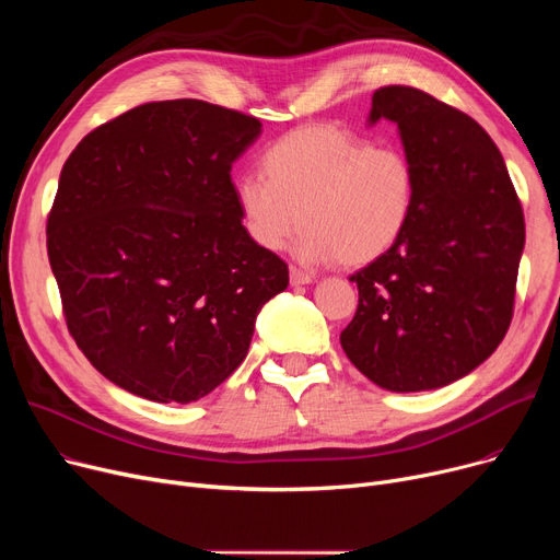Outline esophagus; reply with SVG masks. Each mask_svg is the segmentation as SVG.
<instances>
[{
	"instance_id": "obj_1",
	"label": "esophagus",
	"mask_w": 560,
	"mask_h": 560,
	"mask_svg": "<svg viewBox=\"0 0 560 560\" xmlns=\"http://www.w3.org/2000/svg\"><path fill=\"white\" fill-rule=\"evenodd\" d=\"M313 283V277L298 270V268H290V285H308Z\"/></svg>"
}]
</instances>
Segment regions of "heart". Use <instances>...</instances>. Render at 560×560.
<instances>
[{
	"instance_id": "obj_1",
	"label": "heart",
	"mask_w": 560,
	"mask_h": 560,
	"mask_svg": "<svg viewBox=\"0 0 560 560\" xmlns=\"http://www.w3.org/2000/svg\"><path fill=\"white\" fill-rule=\"evenodd\" d=\"M260 174L233 186L245 233L277 252L306 222L292 247L306 265H368L401 241L413 215L418 176L410 159L399 147H374L334 125L275 140L260 156Z\"/></svg>"
}]
</instances>
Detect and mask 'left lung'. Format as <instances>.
Here are the masks:
<instances>
[{
  "mask_svg": "<svg viewBox=\"0 0 560 560\" xmlns=\"http://www.w3.org/2000/svg\"><path fill=\"white\" fill-rule=\"evenodd\" d=\"M397 125L418 176L401 241L349 281L359 308L347 359L393 393L435 390L477 370L504 340L524 249L506 163L472 117L408 85L372 95L368 125Z\"/></svg>",
  "mask_w": 560,
  "mask_h": 560,
  "instance_id": "8db88e82",
  "label": "left lung"
}]
</instances>
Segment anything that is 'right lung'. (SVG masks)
I'll list each match as a JSON object with an SVG mask.
<instances>
[{
    "mask_svg": "<svg viewBox=\"0 0 560 560\" xmlns=\"http://www.w3.org/2000/svg\"><path fill=\"white\" fill-rule=\"evenodd\" d=\"M252 115L199 100L142 104L63 165L47 254L68 329L110 384L188 404L238 368L288 265L243 229L231 165Z\"/></svg>",
    "mask_w": 560,
    "mask_h": 560,
    "instance_id": "obj_1",
    "label": "right lung"
}]
</instances>
